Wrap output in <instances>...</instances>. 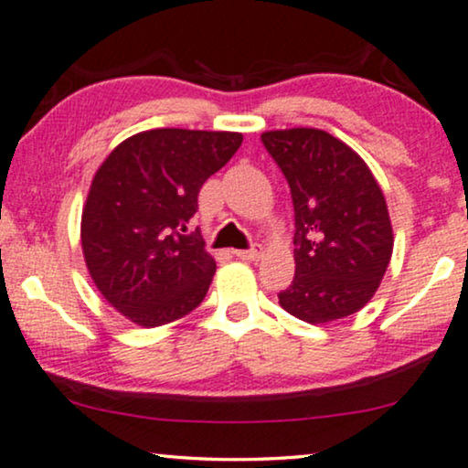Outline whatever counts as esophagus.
I'll return each mask as SVG.
<instances>
[{
    "mask_svg": "<svg viewBox=\"0 0 468 468\" xmlns=\"http://www.w3.org/2000/svg\"><path fill=\"white\" fill-rule=\"evenodd\" d=\"M261 254H262L261 243H252V248L248 250H235V256L241 261H259Z\"/></svg>",
    "mask_w": 468,
    "mask_h": 468,
    "instance_id": "obj_1",
    "label": "esophagus"
}]
</instances>
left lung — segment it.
Wrapping results in <instances>:
<instances>
[{
    "label": "left lung",
    "instance_id": "obj_1",
    "mask_svg": "<svg viewBox=\"0 0 468 468\" xmlns=\"http://www.w3.org/2000/svg\"><path fill=\"white\" fill-rule=\"evenodd\" d=\"M262 146L291 186L294 278L278 294L288 314L324 324L356 314L392 256L386 199L367 163L320 129L267 131Z\"/></svg>",
    "mask_w": 468,
    "mask_h": 468
}]
</instances>
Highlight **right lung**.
Segmentation results:
<instances>
[{
	"mask_svg": "<svg viewBox=\"0 0 468 468\" xmlns=\"http://www.w3.org/2000/svg\"><path fill=\"white\" fill-rule=\"evenodd\" d=\"M241 140L229 131H144L97 169L82 212L84 261L105 301L135 324H167L207 294L216 262L190 218L203 182Z\"/></svg>",
	"mask_w": 468,
	"mask_h": 468,
	"instance_id": "add662e5",
	"label": "right lung"
}]
</instances>
